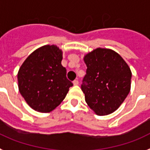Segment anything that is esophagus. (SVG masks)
I'll list each match as a JSON object with an SVG mask.
<instances>
[{
    "label": "esophagus",
    "mask_w": 150,
    "mask_h": 150,
    "mask_svg": "<svg viewBox=\"0 0 150 150\" xmlns=\"http://www.w3.org/2000/svg\"><path fill=\"white\" fill-rule=\"evenodd\" d=\"M73 83H74V85H78L79 84V81L77 80H74L73 81Z\"/></svg>",
    "instance_id": "obj_1"
}]
</instances>
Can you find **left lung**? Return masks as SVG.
<instances>
[{
  "label": "left lung",
  "mask_w": 150,
  "mask_h": 150,
  "mask_svg": "<svg viewBox=\"0 0 150 150\" xmlns=\"http://www.w3.org/2000/svg\"><path fill=\"white\" fill-rule=\"evenodd\" d=\"M86 75L81 90L90 108L99 116L117 110L130 90L131 70L112 50L97 48L84 57Z\"/></svg>",
  "instance_id": "1"
}]
</instances>
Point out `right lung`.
<instances>
[{"label":"right lung","mask_w":150,"mask_h":150,"mask_svg":"<svg viewBox=\"0 0 150 150\" xmlns=\"http://www.w3.org/2000/svg\"><path fill=\"white\" fill-rule=\"evenodd\" d=\"M62 51L46 45L33 51L23 62L17 74L21 94L32 109L49 112L60 105L73 86L61 65Z\"/></svg>","instance_id":"add662e5"}]
</instances>
